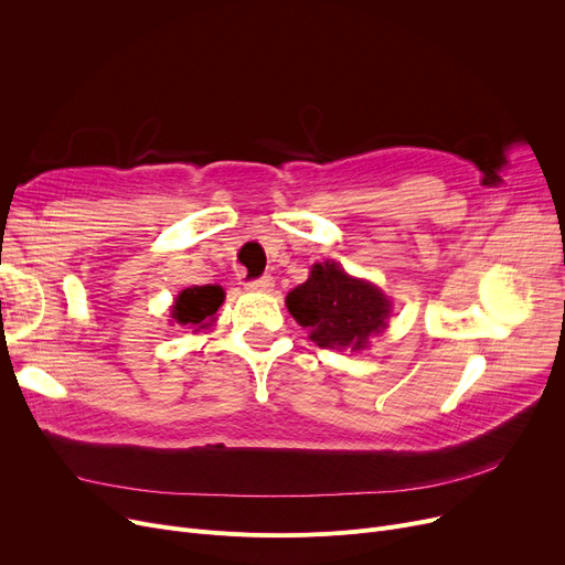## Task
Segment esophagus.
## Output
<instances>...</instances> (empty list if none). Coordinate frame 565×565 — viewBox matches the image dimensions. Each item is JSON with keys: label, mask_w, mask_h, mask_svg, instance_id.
<instances>
[{"label": "esophagus", "mask_w": 565, "mask_h": 565, "mask_svg": "<svg viewBox=\"0 0 565 565\" xmlns=\"http://www.w3.org/2000/svg\"><path fill=\"white\" fill-rule=\"evenodd\" d=\"M273 286H275V279L270 275L258 277L254 281H247V290H254V292H270Z\"/></svg>", "instance_id": "obj_1"}]
</instances>
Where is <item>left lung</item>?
Listing matches in <instances>:
<instances>
[{
	"label": "left lung",
	"instance_id": "left-lung-1",
	"mask_svg": "<svg viewBox=\"0 0 565 565\" xmlns=\"http://www.w3.org/2000/svg\"><path fill=\"white\" fill-rule=\"evenodd\" d=\"M290 316L320 348L364 350L369 337L387 328L392 302L377 286L350 277L334 260L316 263L305 284L286 298Z\"/></svg>",
	"mask_w": 565,
	"mask_h": 565
}]
</instances>
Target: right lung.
Here are the masks:
<instances>
[{
  "instance_id": "1",
  "label": "right lung",
  "mask_w": 565,
  "mask_h": 565,
  "mask_svg": "<svg viewBox=\"0 0 565 565\" xmlns=\"http://www.w3.org/2000/svg\"><path fill=\"white\" fill-rule=\"evenodd\" d=\"M224 302V288L222 286H192L178 292V298L171 307V318L183 324V328H207L215 320L217 309Z\"/></svg>"
}]
</instances>
